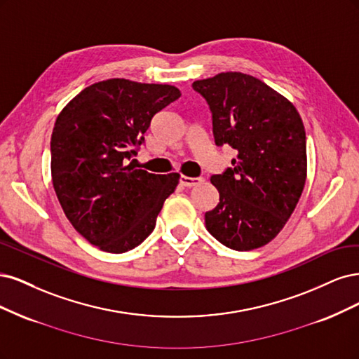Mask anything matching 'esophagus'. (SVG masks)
<instances>
[{
  "label": "esophagus",
  "mask_w": 359,
  "mask_h": 359,
  "mask_svg": "<svg viewBox=\"0 0 359 359\" xmlns=\"http://www.w3.org/2000/svg\"><path fill=\"white\" fill-rule=\"evenodd\" d=\"M203 183V179L201 177H188V176H180V184L182 187H187V188H191V187H196V184Z\"/></svg>",
  "instance_id": "34e87169"
}]
</instances>
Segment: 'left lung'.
Instances as JSON below:
<instances>
[{
    "mask_svg": "<svg viewBox=\"0 0 359 359\" xmlns=\"http://www.w3.org/2000/svg\"><path fill=\"white\" fill-rule=\"evenodd\" d=\"M209 104L216 146L237 150L233 167L213 175L219 203L205 228L224 246L252 250L285 226L304 189L306 130L285 97L259 79L237 72L196 80Z\"/></svg>",
    "mask_w": 359,
    "mask_h": 359,
    "instance_id": "obj_1",
    "label": "left lung"
}]
</instances>
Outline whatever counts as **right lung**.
I'll list each match as a JSON object with an SVG mask.
<instances>
[{
  "mask_svg": "<svg viewBox=\"0 0 359 359\" xmlns=\"http://www.w3.org/2000/svg\"><path fill=\"white\" fill-rule=\"evenodd\" d=\"M179 97L170 85L109 79L85 88L56 118L53 188L67 219L90 245L123 253L154 231L180 176L137 170L133 158L152 118Z\"/></svg>",
  "mask_w": 359,
  "mask_h": 359,
  "instance_id": "right-lung-1",
  "label": "right lung"
}]
</instances>
